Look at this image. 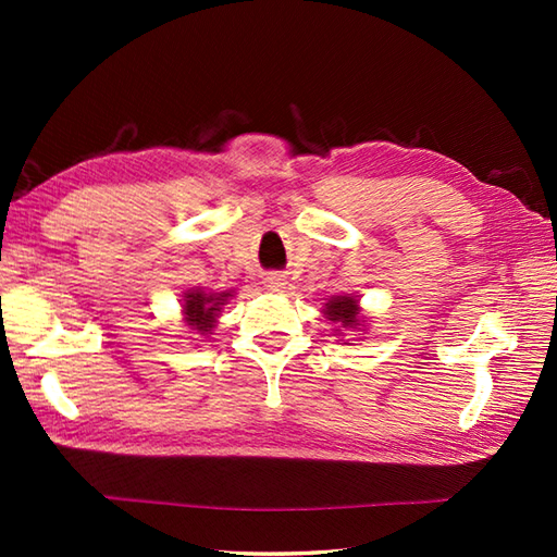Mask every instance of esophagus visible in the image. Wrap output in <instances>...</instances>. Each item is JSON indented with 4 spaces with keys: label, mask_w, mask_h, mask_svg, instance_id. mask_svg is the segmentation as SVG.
Returning <instances> with one entry per match:
<instances>
[{
    "label": "esophagus",
    "mask_w": 557,
    "mask_h": 557,
    "mask_svg": "<svg viewBox=\"0 0 557 557\" xmlns=\"http://www.w3.org/2000/svg\"><path fill=\"white\" fill-rule=\"evenodd\" d=\"M285 275H277V272H272V275H268L265 277V287L268 289H272V292H280V289H285Z\"/></svg>",
    "instance_id": "obj_1"
}]
</instances>
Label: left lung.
I'll use <instances>...</instances> for the list:
<instances>
[{
    "label": "left lung",
    "instance_id": "1",
    "mask_svg": "<svg viewBox=\"0 0 557 557\" xmlns=\"http://www.w3.org/2000/svg\"><path fill=\"white\" fill-rule=\"evenodd\" d=\"M357 306H359L357 299L339 297V299H333L330 304H325V315L330 318V321L342 323L345 327H354V325H359L357 323Z\"/></svg>",
    "mask_w": 557,
    "mask_h": 557
}]
</instances>
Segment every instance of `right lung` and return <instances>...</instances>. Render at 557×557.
I'll list each match as a JSON object with an SVG mask.
<instances>
[{
    "mask_svg": "<svg viewBox=\"0 0 557 557\" xmlns=\"http://www.w3.org/2000/svg\"><path fill=\"white\" fill-rule=\"evenodd\" d=\"M232 294H203V292H188L186 304H184V315L186 323L200 335H206L215 325V318L220 313V306L227 301Z\"/></svg>",
    "mask_w": 557,
    "mask_h": 557,
    "instance_id": "add662e5",
    "label": "right lung"
}]
</instances>
